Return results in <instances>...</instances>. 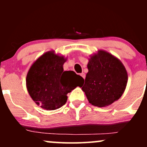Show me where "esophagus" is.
<instances>
[{"label": "esophagus", "mask_w": 147, "mask_h": 147, "mask_svg": "<svg viewBox=\"0 0 147 147\" xmlns=\"http://www.w3.org/2000/svg\"><path fill=\"white\" fill-rule=\"evenodd\" d=\"M81 76H82V77H83L84 79H85V77H86V75H85V74L84 73V72H82V73H81Z\"/></svg>", "instance_id": "esophagus-1"}]
</instances>
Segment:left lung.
I'll use <instances>...</instances> for the list:
<instances>
[{"mask_svg":"<svg viewBox=\"0 0 147 147\" xmlns=\"http://www.w3.org/2000/svg\"><path fill=\"white\" fill-rule=\"evenodd\" d=\"M87 67L88 72L82 89L90 104L105 107L122 97L128 82V74L119 59L99 50L88 58Z\"/></svg>","mask_w":147,"mask_h":147,"instance_id":"1","label":"left lung"}]
</instances>
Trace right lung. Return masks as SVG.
<instances>
[{
	"mask_svg": "<svg viewBox=\"0 0 147 147\" xmlns=\"http://www.w3.org/2000/svg\"><path fill=\"white\" fill-rule=\"evenodd\" d=\"M67 57L54 50L45 52L32 63L26 76V87L32 100L42 109L53 111L67 102V94L84 81L73 71H63Z\"/></svg>",
	"mask_w": 147,
	"mask_h": 147,
	"instance_id": "add662e5",
	"label": "right lung"
}]
</instances>
